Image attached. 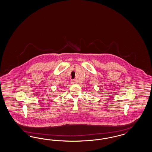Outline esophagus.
Masks as SVG:
<instances>
[{
	"label": "esophagus",
	"instance_id": "esophagus-1",
	"mask_svg": "<svg viewBox=\"0 0 152 152\" xmlns=\"http://www.w3.org/2000/svg\"><path fill=\"white\" fill-rule=\"evenodd\" d=\"M70 82H71V83L72 84H75L77 83V82H76L75 80H72Z\"/></svg>",
	"mask_w": 152,
	"mask_h": 152
}]
</instances>
